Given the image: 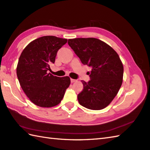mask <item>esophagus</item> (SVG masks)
Returning <instances> with one entry per match:
<instances>
[{
  "label": "esophagus",
  "instance_id": "obj_1",
  "mask_svg": "<svg viewBox=\"0 0 150 150\" xmlns=\"http://www.w3.org/2000/svg\"><path fill=\"white\" fill-rule=\"evenodd\" d=\"M77 81V80H75V79H71V83H75V82Z\"/></svg>",
  "mask_w": 150,
  "mask_h": 150
}]
</instances>
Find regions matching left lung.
I'll list each match as a JSON object with an SVG mask.
<instances>
[{
	"mask_svg": "<svg viewBox=\"0 0 150 150\" xmlns=\"http://www.w3.org/2000/svg\"><path fill=\"white\" fill-rule=\"evenodd\" d=\"M68 44L84 65L92 67L90 81H82L83 90L77 96L82 106L101 110L109 105L122 86L124 66L110 45L94 38L68 40Z\"/></svg>",
	"mask_w": 150,
	"mask_h": 150,
	"instance_id": "obj_1",
	"label": "left lung"
}]
</instances>
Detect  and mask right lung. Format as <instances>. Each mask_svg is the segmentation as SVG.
Segmentation results:
<instances>
[{"label": "right lung", "mask_w": 150, "mask_h": 150, "mask_svg": "<svg viewBox=\"0 0 150 150\" xmlns=\"http://www.w3.org/2000/svg\"><path fill=\"white\" fill-rule=\"evenodd\" d=\"M67 39L53 36H42L23 49L17 66V75L23 90L34 104L52 107L63 99L71 81L68 76L58 77L48 70L54 63L57 53Z\"/></svg>", "instance_id": "right-lung-1"}]
</instances>
